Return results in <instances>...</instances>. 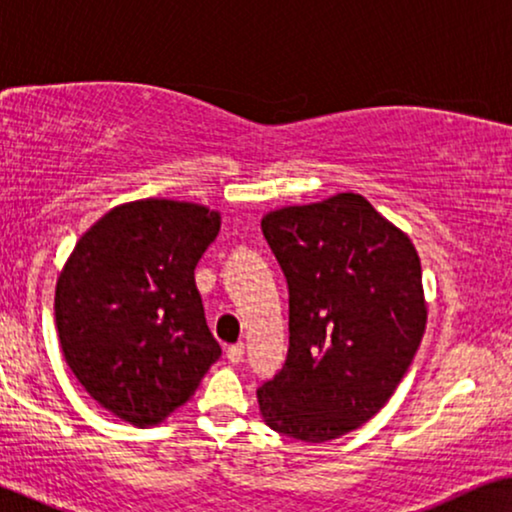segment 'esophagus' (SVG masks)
Wrapping results in <instances>:
<instances>
[{"label": "esophagus", "mask_w": 512, "mask_h": 512, "mask_svg": "<svg viewBox=\"0 0 512 512\" xmlns=\"http://www.w3.org/2000/svg\"><path fill=\"white\" fill-rule=\"evenodd\" d=\"M243 356H245V346L243 344H234V346H229V349H227L229 363H234V365L243 363Z\"/></svg>", "instance_id": "obj_1"}]
</instances>
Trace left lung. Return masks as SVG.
Returning <instances> with one entry per match:
<instances>
[{"instance_id":"8db88e82","label":"left lung","mask_w":512,"mask_h":512,"mask_svg":"<svg viewBox=\"0 0 512 512\" xmlns=\"http://www.w3.org/2000/svg\"><path fill=\"white\" fill-rule=\"evenodd\" d=\"M288 283L290 346L257 388L274 431L323 442L374 417L426 327L421 264L403 231L363 196L337 194L262 220Z\"/></svg>"}]
</instances>
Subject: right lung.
<instances>
[{
	"mask_svg": "<svg viewBox=\"0 0 512 512\" xmlns=\"http://www.w3.org/2000/svg\"><path fill=\"white\" fill-rule=\"evenodd\" d=\"M220 231L196 203L119 206L79 238L56 288L65 360L93 400L133 426L185 405L222 356L194 269Z\"/></svg>",
	"mask_w": 512,
	"mask_h": 512,
	"instance_id": "1",
	"label": "right lung"
}]
</instances>
